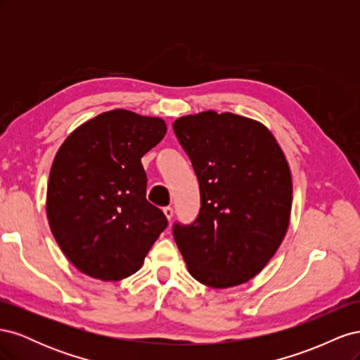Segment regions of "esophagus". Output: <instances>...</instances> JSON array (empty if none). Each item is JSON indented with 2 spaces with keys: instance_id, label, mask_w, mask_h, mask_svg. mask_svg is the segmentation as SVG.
I'll return each instance as SVG.
<instances>
[{
  "instance_id": "obj_1",
  "label": "esophagus",
  "mask_w": 360,
  "mask_h": 360,
  "mask_svg": "<svg viewBox=\"0 0 360 360\" xmlns=\"http://www.w3.org/2000/svg\"><path fill=\"white\" fill-rule=\"evenodd\" d=\"M163 213H165V216H167V219L168 221H171L172 219V216H174V209L172 207H165V209H163Z\"/></svg>"
}]
</instances>
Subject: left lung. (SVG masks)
I'll list each match as a JSON object with an SVG mask.
<instances>
[{"label": "left lung", "mask_w": 360, "mask_h": 360, "mask_svg": "<svg viewBox=\"0 0 360 360\" xmlns=\"http://www.w3.org/2000/svg\"><path fill=\"white\" fill-rule=\"evenodd\" d=\"M172 127L201 192L198 217L174 225V240L201 284H245L266 267L288 230L292 181L284 151L263 123L233 112L184 115Z\"/></svg>", "instance_id": "obj_1"}]
</instances>
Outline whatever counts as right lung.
Listing matches in <instances>:
<instances>
[{
  "label": "right lung",
  "instance_id": "1",
  "mask_svg": "<svg viewBox=\"0 0 360 360\" xmlns=\"http://www.w3.org/2000/svg\"><path fill=\"white\" fill-rule=\"evenodd\" d=\"M167 134L159 117L112 110L76 127L52 162L46 214L63 254L82 274L120 281L144 264L168 221L146 198L141 163Z\"/></svg>",
  "mask_w": 360,
  "mask_h": 360
}]
</instances>
